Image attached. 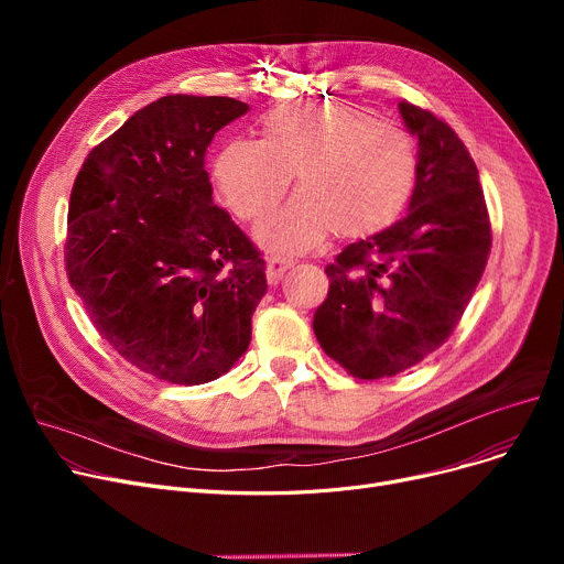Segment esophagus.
<instances>
[{
  "label": "esophagus",
  "instance_id": "34e87169",
  "mask_svg": "<svg viewBox=\"0 0 564 564\" xmlns=\"http://www.w3.org/2000/svg\"><path fill=\"white\" fill-rule=\"evenodd\" d=\"M294 262L292 260H288V258H279V256H272V258H267V264H264V276H267V283L270 285H276L281 279H283V274L290 270Z\"/></svg>",
  "mask_w": 564,
  "mask_h": 564
}]
</instances>
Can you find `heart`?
Returning <instances> with one entry per match:
<instances>
[{"label":"heart","instance_id":"obj_1","mask_svg":"<svg viewBox=\"0 0 564 564\" xmlns=\"http://www.w3.org/2000/svg\"><path fill=\"white\" fill-rule=\"evenodd\" d=\"M300 192L258 230L276 253H302L336 230L364 237L393 224L416 181L409 132L347 102L283 105L262 116L260 139H232L215 158V181L230 210L262 219L285 194Z\"/></svg>","mask_w":564,"mask_h":564}]
</instances>
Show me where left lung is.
I'll return each mask as SVG.
<instances>
[{
    "label": "left lung",
    "mask_w": 564,
    "mask_h": 564,
    "mask_svg": "<svg viewBox=\"0 0 564 564\" xmlns=\"http://www.w3.org/2000/svg\"><path fill=\"white\" fill-rule=\"evenodd\" d=\"M398 109L419 139L409 213L327 264L329 294L313 315L319 347L359 379L393 377L446 343L491 247L480 173L462 139L416 105Z\"/></svg>",
    "instance_id": "left-lung-1"
}]
</instances>
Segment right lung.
I'll use <instances>...</instances> for the list:
<instances>
[{
    "label": "right lung",
    "mask_w": 564,
    "mask_h": 564,
    "mask_svg": "<svg viewBox=\"0 0 564 564\" xmlns=\"http://www.w3.org/2000/svg\"><path fill=\"white\" fill-rule=\"evenodd\" d=\"M249 111L221 96H164L88 153L68 207L66 272L100 336L171 383L213 381L251 343L264 262L215 205L205 153Z\"/></svg>",
    "instance_id": "obj_1"
}]
</instances>
